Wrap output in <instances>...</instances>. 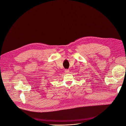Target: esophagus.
Masks as SVG:
<instances>
[{
    "label": "esophagus",
    "mask_w": 126,
    "mask_h": 126,
    "mask_svg": "<svg viewBox=\"0 0 126 126\" xmlns=\"http://www.w3.org/2000/svg\"><path fill=\"white\" fill-rule=\"evenodd\" d=\"M69 72V70L68 69H66L65 70V73H68Z\"/></svg>",
    "instance_id": "34e87169"
}]
</instances>
